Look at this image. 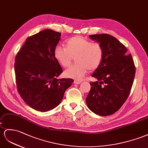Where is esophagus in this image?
<instances>
[{"mask_svg":"<svg viewBox=\"0 0 148 148\" xmlns=\"http://www.w3.org/2000/svg\"><path fill=\"white\" fill-rule=\"evenodd\" d=\"M82 81H77V80H75L74 81V84H81V83L82 82Z\"/></svg>","mask_w":148,"mask_h":148,"instance_id":"obj_1","label":"esophagus"}]
</instances>
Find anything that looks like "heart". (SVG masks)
Wrapping results in <instances>:
<instances>
[{"mask_svg":"<svg viewBox=\"0 0 148 148\" xmlns=\"http://www.w3.org/2000/svg\"><path fill=\"white\" fill-rule=\"evenodd\" d=\"M104 51L101 44L92 42L82 36L71 38L65 44V47L57 46L54 56L60 65L64 67L69 66L75 58L76 64L64 71L66 77L80 80L88 70L94 71L103 62Z\"/></svg>","mask_w":148,"mask_h":148,"instance_id":"heart-1","label":"heart"}]
</instances>
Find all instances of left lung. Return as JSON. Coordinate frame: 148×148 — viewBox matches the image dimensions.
Wrapping results in <instances>:
<instances>
[{
  "instance_id": "left-lung-1",
  "label": "left lung",
  "mask_w": 148,
  "mask_h": 148,
  "mask_svg": "<svg viewBox=\"0 0 148 148\" xmlns=\"http://www.w3.org/2000/svg\"><path fill=\"white\" fill-rule=\"evenodd\" d=\"M89 37L103 45L104 58L92 76L97 79L91 86L86 103L90 110L102 116H109L121 108L130 94L136 67L127 48L116 38L107 34Z\"/></svg>"
}]
</instances>
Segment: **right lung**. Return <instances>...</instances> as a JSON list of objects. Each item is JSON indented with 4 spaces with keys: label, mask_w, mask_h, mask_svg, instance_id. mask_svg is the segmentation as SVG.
Masks as SVG:
<instances>
[{
    "label": "right lung",
    "mask_w": 148,
    "mask_h": 148,
    "mask_svg": "<svg viewBox=\"0 0 148 148\" xmlns=\"http://www.w3.org/2000/svg\"><path fill=\"white\" fill-rule=\"evenodd\" d=\"M61 34L45 29L28 37L15 59L17 91L22 99L36 111H48L58 106L70 78L57 79L62 69L54 56Z\"/></svg>",
    "instance_id": "add662e5"
}]
</instances>
